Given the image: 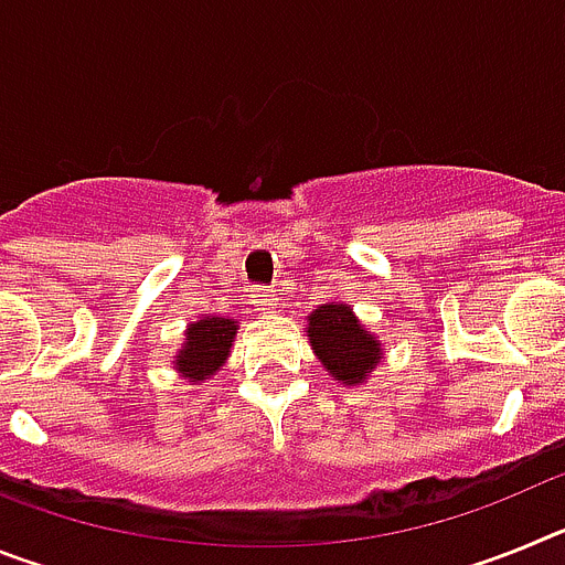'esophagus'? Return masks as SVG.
<instances>
[{"label": "esophagus", "mask_w": 565, "mask_h": 565, "mask_svg": "<svg viewBox=\"0 0 565 565\" xmlns=\"http://www.w3.org/2000/svg\"><path fill=\"white\" fill-rule=\"evenodd\" d=\"M279 306V299L274 291H263L257 299V311H271V308Z\"/></svg>", "instance_id": "1"}]
</instances>
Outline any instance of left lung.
Returning a JSON list of instances; mask_svg holds the SVG:
<instances>
[{"mask_svg": "<svg viewBox=\"0 0 565 565\" xmlns=\"http://www.w3.org/2000/svg\"><path fill=\"white\" fill-rule=\"evenodd\" d=\"M308 337L319 362L344 384H359L379 359V344L348 306H322L308 319Z\"/></svg>", "mask_w": 565, "mask_h": 565, "instance_id": "obj_1", "label": "left lung"}]
</instances>
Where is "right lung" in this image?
Here are the masks:
<instances>
[{"label":"right lung","mask_w":565,"mask_h":565,"mask_svg":"<svg viewBox=\"0 0 565 565\" xmlns=\"http://www.w3.org/2000/svg\"><path fill=\"white\" fill-rule=\"evenodd\" d=\"M234 333L237 326L232 319L221 317H206L198 319L192 328L186 331V348L178 353V367L186 373L189 379L201 382V379L212 376L214 371H221L223 359L228 356V348L234 342Z\"/></svg>","instance_id":"1"}]
</instances>
